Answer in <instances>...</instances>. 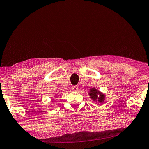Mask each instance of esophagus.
I'll return each mask as SVG.
<instances>
[{"mask_svg": "<svg viewBox=\"0 0 149 149\" xmlns=\"http://www.w3.org/2000/svg\"><path fill=\"white\" fill-rule=\"evenodd\" d=\"M72 89L73 91H77V90H78V86H77V85H74V86H73L72 87Z\"/></svg>", "mask_w": 149, "mask_h": 149, "instance_id": "34e87169", "label": "esophagus"}]
</instances>
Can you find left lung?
Here are the masks:
<instances>
[{"mask_svg":"<svg viewBox=\"0 0 149 149\" xmlns=\"http://www.w3.org/2000/svg\"><path fill=\"white\" fill-rule=\"evenodd\" d=\"M89 94L90 95L91 98L94 101H98L99 102L102 103L104 100V95L94 88L90 89Z\"/></svg>","mask_w":149,"mask_h":149,"instance_id":"left-lung-1","label":"left lung"}]
</instances>
